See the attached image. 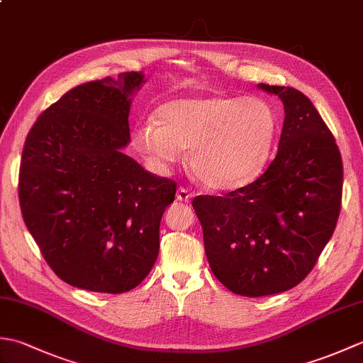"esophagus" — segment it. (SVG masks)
Wrapping results in <instances>:
<instances>
[{
  "mask_svg": "<svg viewBox=\"0 0 363 363\" xmlns=\"http://www.w3.org/2000/svg\"><path fill=\"white\" fill-rule=\"evenodd\" d=\"M176 199H177V201L189 203L191 199V191L187 187H179L176 191Z\"/></svg>",
  "mask_w": 363,
  "mask_h": 363,
  "instance_id": "esophagus-1",
  "label": "esophagus"
}]
</instances>
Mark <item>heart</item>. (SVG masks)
Instances as JSON below:
<instances>
[{
  "instance_id": "b5f03b06",
  "label": "heart",
  "mask_w": 363,
  "mask_h": 363,
  "mask_svg": "<svg viewBox=\"0 0 363 363\" xmlns=\"http://www.w3.org/2000/svg\"><path fill=\"white\" fill-rule=\"evenodd\" d=\"M276 130V112L265 99L186 96L159 106L156 123L134 129V143L159 164H172L179 148H187L198 181L213 190H234L264 168Z\"/></svg>"
}]
</instances>
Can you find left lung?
I'll list each match as a JSON object with an SVG mask.
<instances>
[{
    "mask_svg": "<svg viewBox=\"0 0 363 363\" xmlns=\"http://www.w3.org/2000/svg\"><path fill=\"white\" fill-rule=\"evenodd\" d=\"M259 87L284 103L276 157L248 186L191 201L212 273L250 298L290 290L312 272L334 234L343 189L340 150L311 99L291 87Z\"/></svg>",
    "mask_w": 363,
    "mask_h": 363,
    "instance_id": "8db88e82",
    "label": "left lung"
}]
</instances>
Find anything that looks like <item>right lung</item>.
Segmentation results:
<instances>
[{
  "instance_id": "1",
  "label": "right lung",
  "mask_w": 363,
  "mask_h": 363,
  "mask_svg": "<svg viewBox=\"0 0 363 363\" xmlns=\"http://www.w3.org/2000/svg\"><path fill=\"white\" fill-rule=\"evenodd\" d=\"M143 74L90 81L38 115L18 176L21 215L46 264L73 287L125 293L159 254V225L176 182L121 152L130 95Z\"/></svg>"
}]
</instances>
